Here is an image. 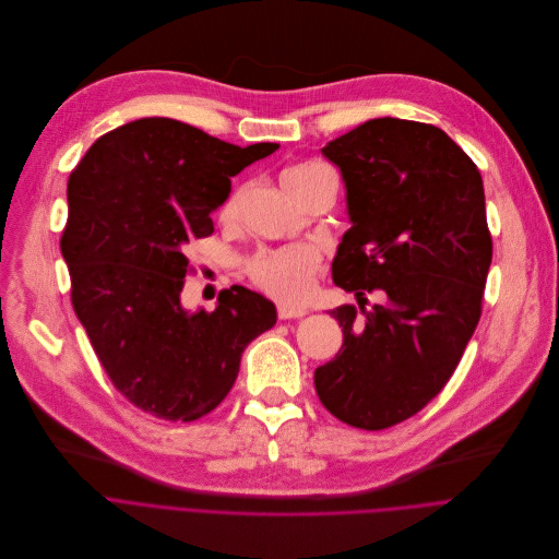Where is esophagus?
<instances>
[{"label": "esophagus", "instance_id": "obj_1", "mask_svg": "<svg viewBox=\"0 0 559 559\" xmlns=\"http://www.w3.org/2000/svg\"><path fill=\"white\" fill-rule=\"evenodd\" d=\"M306 314V308H290V306H280L277 317L280 319H299Z\"/></svg>", "mask_w": 559, "mask_h": 559}]
</instances>
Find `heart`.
Segmentation results:
<instances>
[{"label": "heart", "mask_w": 559, "mask_h": 559, "mask_svg": "<svg viewBox=\"0 0 559 559\" xmlns=\"http://www.w3.org/2000/svg\"><path fill=\"white\" fill-rule=\"evenodd\" d=\"M332 174L319 165H295L282 171L280 180L284 191L301 206ZM247 198V185H238L229 191L217 209L222 225H234L242 213ZM321 271V253L310 245H295L284 249H262L247 262L249 280L269 297L284 306H297L308 299L314 286V277Z\"/></svg>", "instance_id": "1"}]
</instances>
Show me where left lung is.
I'll return each instance as SVG.
<instances>
[{"label":"left lung","mask_w":559,"mask_h":559,"mask_svg":"<svg viewBox=\"0 0 559 559\" xmlns=\"http://www.w3.org/2000/svg\"><path fill=\"white\" fill-rule=\"evenodd\" d=\"M342 169L353 227L332 280L357 306L330 314L342 350L314 370L323 407L359 429L420 412L452 379L483 314L493 242L476 163L440 128L372 119L323 150ZM383 305L365 308L366 292Z\"/></svg>","instance_id":"obj_1"}]
</instances>
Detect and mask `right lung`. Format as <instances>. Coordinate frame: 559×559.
<instances>
[{"label": "right lung", "mask_w": 559, "mask_h": 559, "mask_svg": "<svg viewBox=\"0 0 559 559\" xmlns=\"http://www.w3.org/2000/svg\"><path fill=\"white\" fill-rule=\"evenodd\" d=\"M277 143L238 147L150 117L96 139L68 180L61 253L72 308L115 388L165 420H198L236 383L245 348L273 328L275 306L234 286L215 310L180 304L189 245L213 234L231 176Z\"/></svg>", "instance_id": "add662e5"}]
</instances>
